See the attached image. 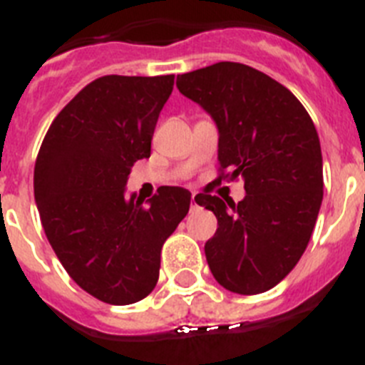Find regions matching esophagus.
<instances>
[{"label": "esophagus", "mask_w": 365, "mask_h": 365, "mask_svg": "<svg viewBox=\"0 0 365 365\" xmlns=\"http://www.w3.org/2000/svg\"><path fill=\"white\" fill-rule=\"evenodd\" d=\"M190 208H192V212L197 210V208H199V195H197V193H193V195H192V205H190Z\"/></svg>", "instance_id": "34e87169"}]
</instances>
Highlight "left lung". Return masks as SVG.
Listing matches in <instances>:
<instances>
[{
    "instance_id": "left-lung-1",
    "label": "left lung",
    "mask_w": 365,
    "mask_h": 365,
    "mask_svg": "<svg viewBox=\"0 0 365 365\" xmlns=\"http://www.w3.org/2000/svg\"><path fill=\"white\" fill-rule=\"evenodd\" d=\"M177 87L217 125V180L243 179L247 192L237 205L197 193L199 205L217 217L205 245L208 267L227 291H269L305 252L324 199L314 124L285 86L245 63L177 74Z\"/></svg>"
}]
</instances>
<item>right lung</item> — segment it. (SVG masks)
Here are the masks:
<instances>
[{
  "label": "right lung",
  "mask_w": 365,
  "mask_h": 365,
  "mask_svg": "<svg viewBox=\"0 0 365 365\" xmlns=\"http://www.w3.org/2000/svg\"><path fill=\"white\" fill-rule=\"evenodd\" d=\"M173 74H108L58 113L34 166V199L45 235L83 291L111 305L146 298L160 250L190 210L192 193L163 186L144 206L125 197L131 166L148 159Z\"/></svg>",
  "instance_id": "right-lung-1"
}]
</instances>
